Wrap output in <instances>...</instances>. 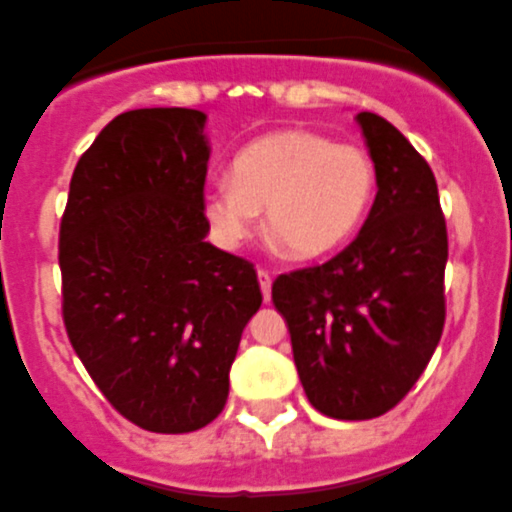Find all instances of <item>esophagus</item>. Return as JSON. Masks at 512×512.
Segmentation results:
<instances>
[{
	"label": "esophagus",
	"mask_w": 512,
	"mask_h": 512,
	"mask_svg": "<svg viewBox=\"0 0 512 512\" xmlns=\"http://www.w3.org/2000/svg\"><path fill=\"white\" fill-rule=\"evenodd\" d=\"M257 282H260V290H263V298H265V300L271 298V273L265 271V268H260V271H257Z\"/></svg>",
	"instance_id": "1"
}]
</instances>
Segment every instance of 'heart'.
<instances>
[{"instance_id": "obj_1", "label": "heart", "mask_w": 512, "mask_h": 512, "mask_svg": "<svg viewBox=\"0 0 512 512\" xmlns=\"http://www.w3.org/2000/svg\"><path fill=\"white\" fill-rule=\"evenodd\" d=\"M376 195V163L360 144L333 142L317 131H279L236 155L230 177L204 193V214L225 247L265 228L295 260L333 252L360 230Z\"/></svg>"}]
</instances>
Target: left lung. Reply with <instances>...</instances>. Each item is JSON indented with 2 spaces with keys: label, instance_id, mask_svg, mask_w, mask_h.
Instances as JSON below:
<instances>
[{
  "label": "left lung",
  "instance_id": "left-lung-1",
  "mask_svg": "<svg viewBox=\"0 0 512 512\" xmlns=\"http://www.w3.org/2000/svg\"><path fill=\"white\" fill-rule=\"evenodd\" d=\"M376 201L327 263L276 276L308 403L330 419L392 411L427 368L446 325L448 233L435 174L389 120L360 112Z\"/></svg>",
  "mask_w": 512,
  "mask_h": 512
}]
</instances>
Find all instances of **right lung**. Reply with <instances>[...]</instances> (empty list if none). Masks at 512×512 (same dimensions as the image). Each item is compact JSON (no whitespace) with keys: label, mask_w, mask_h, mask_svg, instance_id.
I'll return each instance as SVG.
<instances>
[{"label":"right lung","mask_w":512,"mask_h":512,"mask_svg":"<svg viewBox=\"0 0 512 512\" xmlns=\"http://www.w3.org/2000/svg\"><path fill=\"white\" fill-rule=\"evenodd\" d=\"M198 109H131L69 182L61 314L101 395L147 432L206 427L263 292L255 265L206 239L209 147Z\"/></svg>","instance_id":"add662e5"}]
</instances>
